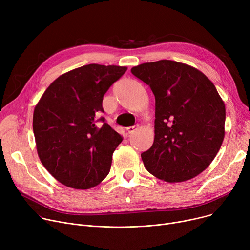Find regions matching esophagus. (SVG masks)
I'll return each mask as SVG.
<instances>
[{
    "label": "esophagus",
    "instance_id": "1",
    "mask_svg": "<svg viewBox=\"0 0 250 250\" xmlns=\"http://www.w3.org/2000/svg\"><path fill=\"white\" fill-rule=\"evenodd\" d=\"M138 127H139V125H133V126L126 127V133H127V134H133Z\"/></svg>",
    "mask_w": 250,
    "mask_h": 250
}]
</instances>
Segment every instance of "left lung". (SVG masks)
<instances>
[{"mask_svg":"<svg viewBox=\"0 0 250 250\" xmlns=\"http://www.w3.org/2000/svg\"><path fill=\"white\" fill-rule=\"evenodd\" d=\"M130 72L155 96V139L141 154L146 169L167 182L202 173L225 135V104L215 85L199 70L174 61L145 62Z\"/></svg>","mask_w":250,"mask_h":250,"instance_id":"obj_1","label":"left lung"}]
</instances>
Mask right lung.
I'll return each instance as SVG.
<instances>
[{
  "label": "right lung",
  "mask_w": 250,
  "mask_h": 250,
  "mask_svg": "<svg viewBox=\"0 0 250 250\" xmlns=\"http://www.w3.org/2000/svg\"><path fill=\"white\" fill-rule=\"evenodd\" d=\"M126 70L83 65L56 79L35 106L33 133L39 159L63 186L88 189L109 173L112 154L123 139L98 115L104 112V94Z\"/></svg>",
  "instance_id": "obj_1"
}]
</instances>
